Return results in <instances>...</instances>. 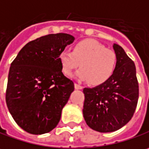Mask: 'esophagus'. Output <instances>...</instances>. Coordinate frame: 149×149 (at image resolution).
Instances as JSON below:
<instances>
[{
  "label": "esophagus",
  "mask_w": 149,
  "mask_h": 149,
  "mask_svg": "<svg viewBox=\"0 0 149 149\" xmlns=\"http://www.w3.org/2000/svg\"><path fill=\"white\" fill-rule=\"evenodd\" d=\"M75 88H76V89H82V88H83V87H82L80 84L75 83Z\"/></svg>",
  "instance_id": "34e87169"
}]
</instances>
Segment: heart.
Listing matches in <instances>:
<instances>
[{"mask_svg":"<svg viewBox=\"0 0 149 149\" xmlns=\"http://www.w3.org/2000/svg\"><path fill=\"white\" fill-rule=\"evenodd\" d=\"M58 61L66 76H72L81 64L82 69L77 72V77L92 85H100L114 74L118 59L115 51L106 49L98 41L84 40L74 45L72 52L61 51Z\"/></svg>","mask_w":149,"mask_h":149,"instance_id":"heart-1","label":"heart"}]
</instances>
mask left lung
<instances>
[{
	"label": "left lung",
	"instance_id": "1",
	"mask_svg": "<svg viewBox=\"0 0 149 149\" xmlns=\"http://www.w3.org/2000/svg\"><path fill=\"white\" fill-rule=\"evenodd\" d=\"M116 72L109 80L95 88H85L83 116L87 125L100 132H111L132 118L137 105L139 86L134 62L118 45Z\"/></svg>",
	"mask_w": 149,
	"mask_h": 149
}]
</instances>
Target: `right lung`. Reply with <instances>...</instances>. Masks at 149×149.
Returning <instances> with one entry per match:
<instances>
[{
	"label": "right lung",
	"instance_id": "right-lung-1",
	"mask_svg": "<svg viewBox=\"0 0 149 149\" xmlns=\"http://www.w3.org/2000/svg\"><path fill=\"white\" fill-rule=\"evenodd\" d=\"M67 33L48 34L29 42L12 62L6 102L16 123L31 134L52 131L74 90L62 73L58 56L72 44Z\"/></svg>",
	"mask_w": 149,
	"mask_h": 149
}]
</instances>
